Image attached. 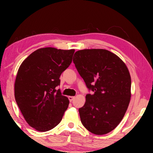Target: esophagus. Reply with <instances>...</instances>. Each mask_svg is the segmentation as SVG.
Returning <instances> with one entry per match:
<instances>
[{
  "label": "esophagus",
  "mask_w": 153,
  "mask_h": 153,
  "mask_svg": "<svg viewBox=\"0 0 153 153\" xmlns=\"http://www.w3.org/2000/svg\"><path fill=\"white\" fill-rule=\"evenodd\" d=\"M68 99H69V100H70V102H72L74 99V97H73V96H69Z\"/></svg>",
  "instance_id": "obj_1"
}]
</instances>
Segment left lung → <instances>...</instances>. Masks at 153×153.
Returning <instances> with one entry per match:
<instances>
[{
	"mask_svg": "<svg viewBox=\"0 0 153 153\" xmlns=\"http://www.w3.org/2000/svg\"><path fill=\"white\" fill-rule=\"evenodd\" d=\"M73 62L89 91L79 112L83 126L97 135L118 126L131 97V77L126 65L105 49H83L74 53Z\"/></svg>",
	"mask_w": 153,
	"mask_h": 153,
	"instance_id": "left-lung-1",
	"label": "left lung"
}]
</instances>
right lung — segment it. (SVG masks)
Returning a JSON list of instances; mask_svg holds the SVG:
<instances>
[{"mask_svg":"<svg viewBox=\"0 0 153 153\" xmlns=\"http://www.w3.org/2000/svg\"><path fill=\"white\" fill-rule=\"evenodd\" d=\"M74 53V49L42 48L33 52L19 68L14 83L16 102L26 122L37 131L54 128L68 107V98L56 87Z\"/></svg>","mask_w":153,"mask_h":153,"instance_id":"obj_1","label":"right lung"}]
</instances>
